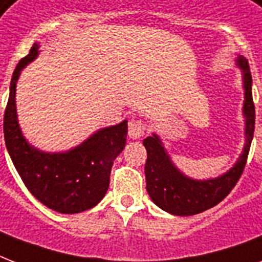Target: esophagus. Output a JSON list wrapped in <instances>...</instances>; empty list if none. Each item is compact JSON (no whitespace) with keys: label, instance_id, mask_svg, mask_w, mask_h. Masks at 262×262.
I'll return each instance as SVG.
<instances>
[{"label":"esophagus","instance_id":"obj_1","mask_svg":"<svg viewBox=\"0 0 262 262\" xmlns=\"http://www.w3.org/2000/svg\"><path fill=\"white\" fill-rule=\"evenodd\" d=\"M144 133H145V123L143 121L133 119L129 123V136H130V139H140V137H143Z\"/></svg>","mask_w":262,"mask_h":262}]
</instances>
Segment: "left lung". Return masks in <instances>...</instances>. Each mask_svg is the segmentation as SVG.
Returning <instances> with one entry per match:
<instances>
[{"instance_id": "obj_1", "label": "left lung", "mask_w": 262, "mask_h": 262, "mask_svg": "<svg viewBox=\"0 0 262 262\" xmlns=\"http://www.w3.org/2000/svg\"><path fill=\"white\" fill-rule=\"evenodd\" d=\"M236 67L242 72L245 100L242 113L245 117V145L235 164L224 174L211 179H194L179 170L168 155L162 140L156 133L144 139L147 149L145 182L147 191L154 204L163 211L177 216H191L215 207L235 186L244 171L249 149L254 133L256 111L252 96L250 68L242 55L235 59Z\"/></svg>"}]
</instances>
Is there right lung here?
<instances>
[{
	"label": "right lung",
	"instance_id": "add662e5",
	"mask_svg": "<svg viewBox=\"0 0 262 262\" xmlns=\"http://www.w3.org/2000/svg\"><path fill=\"white\" fill-rule=\"evenodd\" d=\"M38 55L39 43L35 42L12 76L4 115L6 149L35 199L59 213H79L94 208L106 194L113 163L126 144L127 121L99 129L68 151L45 152L31 145L18 125L16 84L23 69Z\"/></svg>",
	"mask_w": 262,
	"mask_h": 262
}]
</instances>
